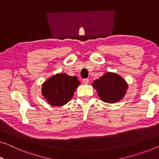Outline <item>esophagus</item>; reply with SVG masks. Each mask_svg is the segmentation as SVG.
I'll list each match as a JSON object with an SVG mask.
<instances>
[{"label":"esophagus","mask_w":159,"mask_h":159,"mask_svg":"<svg viewBox=\"0 0 159 159\" xmlns=\"http://www.w3.org/2000/svg\"><path fill=\"white\" fill-rule=\"evenodd\" d=\"M83 83H84V84H88L89 83V80L88 79H83Z\"/></svg>","instance_id":"obj_1"}]
</instances>
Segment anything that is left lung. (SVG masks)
Instances as JSON below:
<instances>
[{"mask_svg": "<svg viewBox=\"0 0 159 159\" xmlns=\"http://www.w3.org/2000/svg\"><path fill=\"white\" fill-rule=\"evenodd\" d=\"M98 92V96L106 103H116L124 98L128 84L117 73L107 72L94 80L92 84Z\"/></svg>", "mask_w": 159, "mask_h": 159, "instance_id": "left-lung-1", "label": "left lung"}]
</instances>
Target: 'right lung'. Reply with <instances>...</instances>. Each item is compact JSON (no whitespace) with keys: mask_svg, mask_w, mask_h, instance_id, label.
Listing matches in <instances>:
<instances>
[{"mask_svg":"<svg viewBox=\"0 0 159 159\" xmlns=\"http://www.w3.org/2000/svg\"><path fill=\"white\" fill-rule=\"evenodd\" d=\"M80 84L76 76L58 73L43 84L41 93L51 106H61L72 98Z\"/></svg>","mask_w":159,"mask_h":159,"instance_id":"1","label":"right lung"}]
</instances>
